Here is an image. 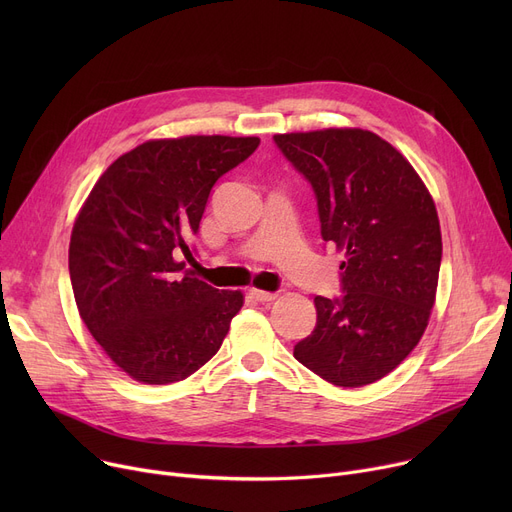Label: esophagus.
I'll list each match as a JSON object with an SVG mask.
<instances>
[{
    "label": "esophagus",
    "instance_id": "1",
    "mask_svg": "<svg viewBox=\"0 0 512 512\" xmlns=\"http://www.w3.org/2000/svg\"><path fill=\"white\" fill-rule=\"evenodd\" d=\"M249 294H251V297H253L255 301H259V303H270V301H274V299L278 297L276 292H265V290H257V288H251Z\"/></svg>",
    "mask_w": 512,
    "mask_h": 512
}]
</instances>
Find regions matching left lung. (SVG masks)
I'll use <instances>...</instances> for the list:
<instances>
[{
	"label": "left lung",
	"instance_id": "obj_1",
	"mask_svg": "<svg viewBox=\"0 0 512 512\" xmlns=\"http://www.w3.org/2000/svg\"><path fill=\"white\" fill-rule=\"evenodd\" d=\"M311 184L321 238L346 253L336 299L315 297V330L294 359L342 388L382 380L417 346L436 301L438 211L390 143L361 128L276 134Z\"/></svg>",
	"mask_w": 512,
	"mask_h": 512
}]
</instances>
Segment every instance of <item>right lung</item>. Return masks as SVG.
Masks as SVG:
<instances>
[{
    "label": "right lung",
    "mask_w": 512,
    "mask_h": 512,
    "mask_svg": "<svg viewBox=\"0 0 512 512\" xmlns=\"http://www.w3.org/2000/svg\"><path fill=\"white\" fill-rule=\"evenodd\" d=\"M259 147L257 137L147 141L93 186L70 236L68 270L85 326L122 371L143 384L180 382L205 365L242 307L184 270L186 238L213 184Z\"/></svg>",
    "instance_id": "obj_1"
}]
</instances>
